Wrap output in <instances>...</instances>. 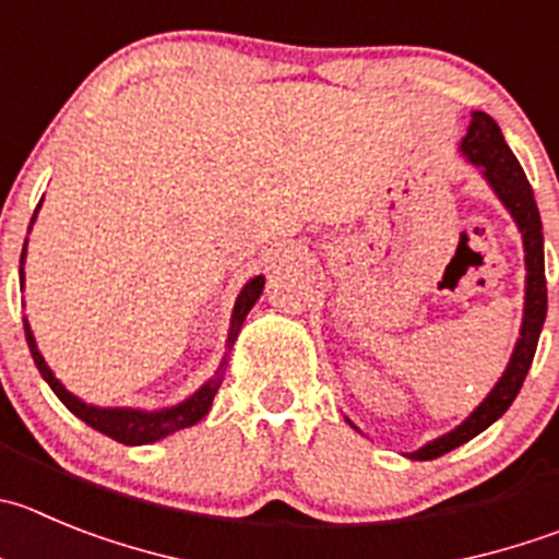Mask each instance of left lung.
Returning <instances> with one entry per match:
<instances>
[{
	"mask_svg": "<svg viewBox=\"0 0 559 559\" xmlns=\"http://www.w3.org/2000/svg\"><path fill=\"white\" fill-rule=\"evenodd\" d=\"M463 154L468 162H474L477 168H483V176L488 185L493 187L504 206L510 209V215L515 217L524 237V253H526V304H524V322H521V338L515 344L513 358H510L508 369H504L502 380L493 385V391L483 400L477 411L463 421L457 430L447 432V436L436 438L430 444L421 447L419 452H411L414 461H432L455 447L466 444L474 436L485 430L488 425L499 419L504 411L513 405L515 394L524 385L526 372L535 358V347H538L540 328L546 320V270H544V231H540V215L538 203L532 195V187L526 181L524 170H521L519 159L513 151L508 148L502 138V129L497 127L491 115L472 112V127L463 138Z\"/></svg>",
	"mask_w": 559,
	"mask_h": 559,
	"instance_id": "8db88e82",
	"label": "left lung"
}]
</instances>
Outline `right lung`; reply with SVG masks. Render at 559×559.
<instances>
[{
  "mask_svg": "<svg viewBox=\"0 0 559 559\" xmlns=\"http://www.w3.org/2000/svg\"><path fill=\"white\" fill-rule=\"evenodd\" d=\"M24 253H27V242H24V250H21V264H24ZM21 278H24V270H21ZM262 289H264V275H255V278L248 281V284H245V289L239 292L237 306H234V314H231V331H228V350H231L234 338H237L245 317H248V311L253 309V304L259 300ZM24 333H27V344H29V353H33L35 367H38V372L44 374L46 383L51 385V391H55L57 397H60V403L66 405L71 414L80 416L85 425H91L93 430L104 432V436L115 438L118 444H127V447L151 444V441H159V438L170 436V432L185 430V427L201 421L203 416L209 414V408H212V400H215L217 389H221V383H223V369H226V364H228L226 358H223V364H221V369L215 372V378L209 380L206 385H201V389H198L195 394L187 400V403L176 405V408L154 411V414H145V411H132V408H96V405L82 403V400L74 397L71 391H66V385H62L60 380L51 374V369L46 367L44 356H40L38 347H35V338H33V331H29L27 320H24Z\"/></svg>",
  "mask_w": 559,
  "mask_h": 559,
  "instance_id": "right-lung-1",
  "label": "right lung"
}]
</instances>
